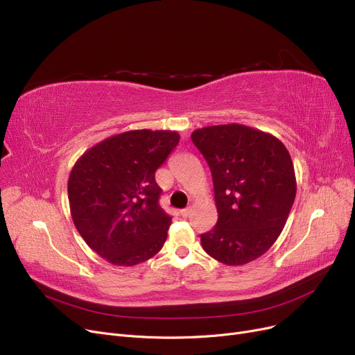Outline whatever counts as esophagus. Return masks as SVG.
Instances as JSON below:
<instances>
[{"instance_id":"1","label":"esophagus","mask_w":355,"mask_h":355,"mask_svg":"<svg viewBox=\"0 0 355 355\" xmlns=\"http://www.w3.org/2000/svg\"><path fill=\"white\" fill-rule=\"evenodd\" d=\"M180 214H181V216H182V218H189V216H190V214H191V209H190V207L182 209V211H181Z\"/></svg>"}]
</instances>
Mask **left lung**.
<instances>
[{
    "label": "left lung",
    "mask_w": 355,
    "mask_h": 355,
    "mask_svg": "<svg viewBox=\"0 0 355 355\" xmlns=\"http://www.w3.org/2000/svg\"><path fill=\"white\" fill-rule=\"evenodd\" d=\"M212 173L218 222L200 235L205 252L228 266L245 265L277 241L297 182L284 143L252 127L224 124L191 133Z\"/></svg>",
    "instance_id": "obj_1"
}]
</instances>
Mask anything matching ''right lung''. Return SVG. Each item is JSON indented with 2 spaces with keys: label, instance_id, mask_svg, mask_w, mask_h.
Listing matches in <instances>:
<instances>
[{
  "label": "right lung",
  "instance_id": "add662e5",
  "mask_svg": "<svg viewBox=\"0 0 355 355\" xmlns=\"http://www.w3.org/2000/svg\"><path fill=\"white\" fill-rule=\"evenodd\" d=\"M180 141L177 131L131 130L85 152L69 178L74 225L86 244L116 266L161 250L171 218L159 206L155 173Z\"/></svg>",
  "mask_w": 355,
  "mask_h": 355
}]
</instances>
